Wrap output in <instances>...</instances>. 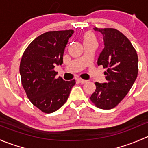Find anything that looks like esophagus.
<instances>
[{
	"mask_svg": "<svg viewBox=\"0 0 148 148\" xmlns=\"http://www.w3.org/2000/svg\"><path fill=\"white\" fill-rule=\"evenodd\" d=\"M77 80H78L79 83H81V84H83V83H85L87 82V80H83V79H81V78H78V79H77Z\"/></svg>",
	"mask_w": 148,
	"mask_h": 148,
	"instance_id": "obj_1",
	"label": "esophagus"
}]
</instances>
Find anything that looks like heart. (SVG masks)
I'll return each instance as SVG.
<instances>
[{
    "mask_svg": "<svg viewBox=\"0 0 148 148\" xmlns=\"http://www.w3.org/2000/svg\"><path fill=\"white\" fill-rule=\"evenodd\" d=\"M82 40L84 45L91 43L97 44V38L95 33L92 31H87L83 33L82 36Z\"/></svg>",
    "mask_w": 148,
    "mask_h": 148,
    "instance_id": "b5f03b06",
    "label": "heart"
}]
</instances>
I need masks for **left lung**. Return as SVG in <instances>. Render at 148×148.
<instances>
[{"label": "left lung", "mask_w": 148, "mask_h": 148, "mask_svg": "<svg viewBox=\"0 0 148 148\" xmlns=\"http://www.w3.org/2000/svg\"><path fill=\"white\" fill-rule=\"evenodd\" d=\"M94 30L102 33L104 49L97 65L106 68V83H95L96 89L90 97L97 108L110 110L118 106L130 91L138 73V57L129 39L114 28Z\"/></svg>", "instance_id": "1"}]
</instances>
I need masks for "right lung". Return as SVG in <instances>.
<instances>
[{
    "mask_svg": "<svg viewBox=\"0 0 148 148\" xmlns=\"http://www.w3.org/2000/svg\"><path fill=\"white\" fill-rule=\"evenodd\" d=\"M73 30L48 31L35 38L27 47L20 64L21 83L33 106L51 113L68 100L75 80L56 78V65L63 63L65 48Z\"/></svg>",
    "mask_w": 148,
    "mask_h": 148,
    "instance_id": "1",
    "label": "right lung"
}]
</instances>
